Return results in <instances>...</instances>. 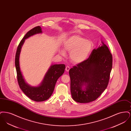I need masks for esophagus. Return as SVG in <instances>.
<instances>
[{
    "label": "esophagus",
    "instance_id": "esophagus-1",
    "mask_svg": "<svg viewBox=\"0 0 131 131\" xmlns=\"http://www.w3.org/2000/svg\"><path fill=\"white\" fill-rule=\"evenodd\" d=\"M70 69V67H69V66H66L65 70H66V71L67 72H69V71Z\"/></svg>",
    "mask_w": 131,
    "mask_h": 131
}]
</instances>
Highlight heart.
Wrapping results in <instances>:
<instances>
[{
  "instance_id": "heart-1",
  "label": "heart",
  "mask_w": 131,
  "mask_h": 131,
  "mask_svg": "<svg viewBox=\"0 0 131 131\" xmlns=\"http://www.w3.org/2000/svg\"><path fill=\"white\" fill-rule=\"evenodd\" d=\"M93 47L92 42L79 35H72L68 38L64 44L65 50L70 52L69 57L72 62L80 64L86 60ZM61 55L64 56L65 52L61 50Z\"/></svg>"
}]
</instances>
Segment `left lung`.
<instances>
[{
  "label": "left lung",
  "instance_id": "8db88e82",
  "mask_svg": "<svg viewBox=\"0 0 131 131\" xmlns=\"http://www.w3.org/2000/svg\"><path fill=\"white\" fill-rule=\"evenodd\" d=\"M101 42L86 60L69 70L71 95L77 102L88 103L96 100L108 85L112 54L106 44Z\"/></svg>",
  "mask_w": 131,
  "mask_h": 131
}]
</instances>
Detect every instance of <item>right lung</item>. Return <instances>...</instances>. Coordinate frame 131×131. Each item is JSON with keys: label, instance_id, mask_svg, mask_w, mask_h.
I'll use <instances>...</instances> for the list:
<instances>
[{"label": "right lung", "instance_id": "add662e5", "mask_svg": "<svg viewBox=\"0 0 131 131\" xmlns=\"http://www.w3.org/2000/svg\"><path fill=\"white\" fill-rule=\"evenodd\" d=\"M42 33V28L39 26L32 28L27 32L19 44L15 57V66L19 87L28 98L36 102H43L50 98L53 92L56 81L63 74L65 69L64 64L51 65L45 75L42 81L36 86H31L25 81L19 66V56L22 46L25 39L35 34Z\"/></svg>", "mask_w": 131, "mask_h": 131}]
</instances>
